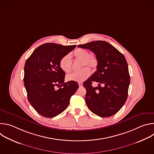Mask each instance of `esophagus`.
<instances>
[{
	"label": "esophagus",
	"instance_id": "esophagus-1",
	"mask_svg": "<svg viewBox=\"0 0 154 154\" xmlns=\"http://www.w3.org/2000/svg\"><path fill=\"white\" fill-rule=\"evenodd\" d=\"M79 87H82L83 86V83H81V82H79Z\"/></svg>",
	"mask_w": 154,
	"mask_h": 154
}]
</instances>
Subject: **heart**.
Here are the masks:
<instances>
[{"mask_svg": "<svg viewBox=\"0 0 154 154\" xmlns=\"http://www.w3.org/2000/svg\"><path fill=\"white\" fill-rule=\"evenodd\" d=\"M72 55L75 60L81 61L80 68L82 69L79 72H74L67 75L66 80L70 82H82L88 78L91 74V71L88 68L83 67L87 66L93 70L96 69L98 65L97 58L94 55H90L88 51L82 48L75 49ZM59 66L63 72L66 73L70 72L72 70V62L69 57L68 55L63 56L60 60Z\"/></svg>", "mask_w": 154, "mask_h": 154, "instance_id": "heart-1", "label": "heart"}]
</instances>
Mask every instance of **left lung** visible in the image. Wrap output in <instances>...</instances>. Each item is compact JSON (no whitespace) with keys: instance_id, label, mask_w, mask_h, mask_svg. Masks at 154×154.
Instances as JSON below:
<instances>
[{"instance_id":"1","label":"left lung","mask_w":154,"mask_h":154,"mask_svg":"<svg viewBox=\"0 0 154 154\" xmlns=\"http://www.w3.org/2000/svg\"><path fill=\"white\" fill-rule=\"evenodd\" d=\"M78 47L91 51L98 60L97 71L83 84L86 90L88 107L100 117L115 115L127 100L130 85L128 64L124 55L104 41H92ZM93 81L98 83V87L92 86Z\"/></svg>"}]
</instances>
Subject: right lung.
Listing matches in <instances>:
<instances>
[{
	"label": "right lung",
	"instance_id": "right-lung-1",
	"mask_svg": "<svg viewBox=\"0 0 154 154\" xmlns=\"http://www.w3.org/2000/svg\"><path fill=\"white\" fill-rule=\"evenodd\" d=\"M75 48V45L46 43L37 48L26 60L24 82L27 98L44 117L53 118L62 113L79 88L76 82H64L65 72L59 66L60 59Z\"/></svg>",
	"mask_w": 154,
	"mask_h": 154
}]
</instances>
